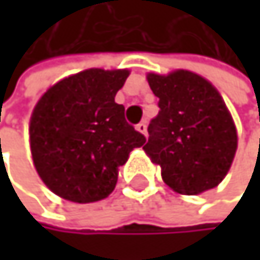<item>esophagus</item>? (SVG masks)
<instances>
[{
    "label": "esophagus",
    "mask_w": 260,
    "mask_h": 260,
    "mask_svg": "<svg viewBox=\"0 0 260 260\" xmlns=\"http://www.w3.org/2000/svg\"><path fill=\"white\" fill-rule=\"evenodd\" d=\"M136 127H137V131H139V133H142V134L146 136V121H140Z\"/></svg>",
    "instance_id": "obj_1"
}]
</instances>
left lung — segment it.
<instances>
[{
  "instance_id": "1",
  "label": "left lung",
  "mask_w": 260,
  "mask_h": 260,
  "mask_svg": "<svg viewBox=\"0 0 260 260\" xmlns=\"http://www.w3.org/2000/svg\"><path fill=\"white\" fill-rule=\"evenodd\" d=\"M159 98V114L149 121L145 153L162 168V179L182 195L214 188L226 176L237 149L234 121L204 78L178 70L148 75Z\"/></svg>"
}]
</instances>
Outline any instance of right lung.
<instances>
[{
	"label": "right lung",
	"mask_w": 260,
	"mask_h": 260,
	"mask_svg": "<svg viewBox=\"0 0 260 260\" xmlns=\"http://www.w3.org/2000/svg\"><path fill=\"white\" fill-rule=\"evenodd\" d=\"M127 76V70H85L37 103L29 126L32 159L56 195L75 203L104 200L115 188L118 167L146 142L115 103Z\"/></svg>",
	"instance_id": "add662e5"
}]
</instances>
